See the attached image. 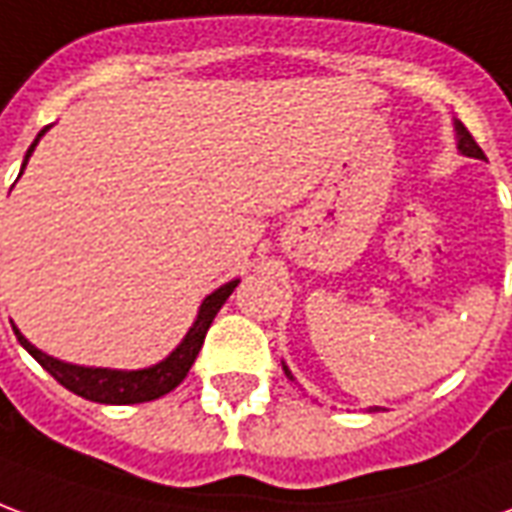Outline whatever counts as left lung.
<instances>
[{"label":"left lung","mask_w":512,"mask_h":512,"mask_svg":"<svg viewBox=\"0 0 512 512\" xmlns=\"http://www.w3.org/2000/svg\"><path fill=\"white\" fill-rule=\"evenodd\" d=\"M455 140H458V151L463 154V157H474V159H485V154H482V148L474 143V137L469 134V129L463 126L460 121H455ZM284 372H286V378L289 380H295V375L289 372V366L284 364ZM369 411H378V405L375 408H369Z\"/></svg>","instance_id":"1"}]
</instances>
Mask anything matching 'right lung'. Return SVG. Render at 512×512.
<instances>
[{
	"label": "right lung",
	"mask_w": 512,
	"mask_h": 512,
	"mask_svg": "<svg viewBox=\"0 0 512 512\" xmlns=\"http://www.w3.org/2000/svg\"><path fill=\"white\" fill-rule=\"evenodd\" d=\"M49 132V126L38 132L35 143L27 148V157H24V165H21V173L27 168L30 162L32 151L35 146L41 143L43 134ZM18 173V176H21ZM239 278L228 281V284L217 286L212 295L204 297V303L198 308V317L190 325V331L184 333V339L179 342V347L173 350L170 355H165L159 364L143 366V369H110V366H79V364H68V361H60L54 355H46L43 350H38L35 344L18 331L16 339L21 342V347L38 361V364L52 375L60 386H65L68 391H74L79 397H85L90 402H101V405H134V402H148V400H159L165 397L170 391L179 386L181 380L187 378L190 366L195 364V358L201 353V344L206 339V331L209 325L217 317V311L223 308L231 292L237 289Z\"/></svg>",
	"instance_id": "1"
}]
</instances>
